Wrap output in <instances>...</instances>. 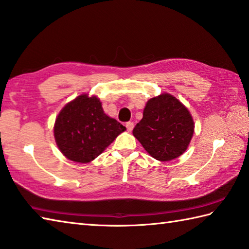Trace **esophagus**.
<instances>
[{"label": "esophagus", "mask_w": 249, "mask_h": 249, "mask_svg": "<svg viewBox=\"0 0 249 249\" xmlns=\"http://www.w3.org/2000/svg\"><path fill=\"white\" fill-rule=\"evenodd\" d=\"M125 126H126V129H127V131H131L134 128V123L133 122H127Z\"/></svg>", "instance_id": "obj_1"}]
</instances>
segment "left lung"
Listing matches in <instances>:
<instances>
[{
    "label": "left lung",
    "instance_id": "8db88e82",
    "mask_svg": "<svg viewBox=\"0 0 249 249\" xmlns=\"http://www.w3.org/2000/svg\"><path fill=\"white\" fill-rule=\"evenodd\" d=\"M194 122L189 110L169 94L151 98L133 134L151 157L162 162L180 157L191 141Z\"/></svg>",
    "mask_w": 249,
    "mask_h": 249
}]
</instances>
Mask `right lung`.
<instances>
[{"label":"right lung","instance_id":"1","mask_svg":"<svg viewBox=\"0 0 249 249\" xmlns=\"http://www.w3.org/2000/svg\"><path fill=\"white\" fill-rule=\"evenodd\" d=\"M125 129L118 121L105 113L97 97L81 95L59 112L53 136L67 159L89 163Z\"/></svg>","mask_w":249,"mask_h":249}]
</instances>
